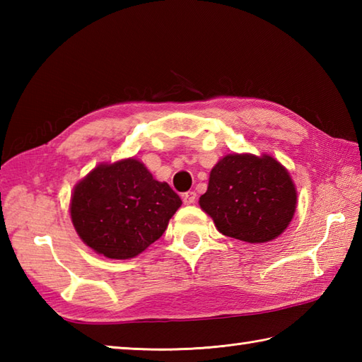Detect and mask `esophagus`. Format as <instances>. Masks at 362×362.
Masks as SVG:
<instances>
[{
	"instance_id": "34e87169",
	"label": "esophagus",
	"mask_w": 362,
	"mask_h": 362,
	"mask_svg": "<svg viewBox=\"0 0 362 362\" xmlns=\"http://www.w3.org/2000/svg\"><path fill=\"white\" fill-rule=\"evenodd\" d=\"M182 199L185 205H193L196 202V193L194 191H187V193L182 194Z\"/></svg>"
}]
</instances>
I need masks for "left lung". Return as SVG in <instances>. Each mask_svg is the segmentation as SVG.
Masks as SVG:
<instances>
[{"label":"left lung","mask_w":362,"mask_h":362,"mask_svg":"<svg viewBox=\"0 0 362 362\" xmlns=\"http://www.w3.org/2000/svg\"><path fill=\"white\" fill-rule=\"evenodd\" d=\"M199 205L222 235L261 244L291 224L297 189L288 169L269 153H228L213 166Z\"/></svg>","instance_id":"left-lung-1"}]
</instances>
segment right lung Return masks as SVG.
I'll return each mask as SVG.
<instances>
[{
  "label": "right lung",
  "mask_w": 362,
  "mask_h": 362,
  "mask_svg": "<svg viewBox=\"0 0 362 362\" xmlns=\"http://www.w3.org/2000/svg\"><path fill=\"white\" fill-rule=\"evenodd\" d=\"M182 205L166 182H158L134 157L99 163L71 193V222L81 240L99 255L129 259L165 233Z\"/></svg>",
  "instance_id": "right-lung-1"
}]
</instances>
